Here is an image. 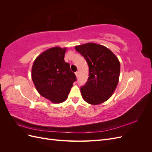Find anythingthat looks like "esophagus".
<instances>
[{
    "mask_svg": "<svg viewBox=\"0 0 152 152\" xmlns=\"http://www.w3.org/2000/svg\"><path fill=\"white\" fill-rule=\"evenodd\" d=\"M75 74L76 77H78V75H79V72H76L75 73Z\"/></svg>",
    "mask_w": 152,
    "mask_h": 152,
    "instance_id": "34e87169",
    "label": "esophagus"
}]
</instances>
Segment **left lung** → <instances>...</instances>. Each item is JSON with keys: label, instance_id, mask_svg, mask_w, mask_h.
Segmentation results:
<instances>
[{"label": "left lung", "instance_id": "left-lung-1", "mask_svg": "<svg viewBox=\"0 0 152 152\" xmlns=\"http://www.w3.org/2000/svg\"><path fill=\"white\" fill-rule=\"evenodd\" d=\"M89 66L88 79L80 87L87 103L99 104L107 101L115 90L120 75L121 65L111 50L102 45L87 43L75 47Z\"/></svg>", "mask_w": 152, "mask_h": 152}]
</instances>
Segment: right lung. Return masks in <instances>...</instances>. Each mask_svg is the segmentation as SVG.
<instances>
[{
  "label": "right lung",
  "mask_w": 152,
  "mask_h": 152,
  "mask_svg": "<svg viewBox=\"0 0 152 152\" xmlns=\"http://www.w3.org/2000/svg\"><path fill=\"white\" fill-rule=\"evenodd\" d=\"M66 48L54 47L41 53L31 68V79L39 93L55 103L65 101L76 80L70 64L64 60Z\"/></svg>",
  "instance_id": "obj_1"
}]
</instances>
